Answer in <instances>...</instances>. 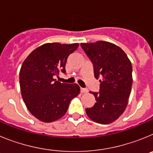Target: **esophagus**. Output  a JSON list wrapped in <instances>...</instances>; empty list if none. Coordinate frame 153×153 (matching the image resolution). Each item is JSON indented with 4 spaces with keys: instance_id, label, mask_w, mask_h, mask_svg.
<instances>
[{
    "instance_id": "1",
    "label": "esophagus",
    "mask_w": 153,
    "mask_h": 153,
    "mask_svg": "<svg viewBox=\"0 0 153 153\" xmlns=\"http://www.w3.org/2000/svg\"><path fill=\"white\" fill-rule=\"evenodd\" d=\"M80 91H81V93H86L87 92H88V90H87V89H85V88H80Z\"/></svg>"
}]
</instances>
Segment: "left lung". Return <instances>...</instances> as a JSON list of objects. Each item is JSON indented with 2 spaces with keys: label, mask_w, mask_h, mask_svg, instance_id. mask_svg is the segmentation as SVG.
Masks as SVG:
<instances>
[{
  "label": "left lung",
  "mask_w": 153,
  "mask_h": 153,
  "mask_svg": "<svg viewBox=\"0 0 153 153\" xmlns=\"http://www.w3.org/2000/svg\"><path fill=\"white\" fill-rule=\"evenodd\" d=\"M93 66L94 76L100 79V92H91L96 101L86 113L100 124L114 122L123 114L132 88V64L120 47L106 41L80 44Z\"/></svg>",
  "instance_id": "8db88e82"
}]
</instances>
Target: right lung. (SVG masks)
<instances>
[{"instance_id":"obj_1","label":"right lung","mask_w":153,"mask_h":153,"mask_svg":"<svg viewBox=\"0 0 153 153\" xmlns=\"http://www.w3.org/2000/svg\"><path fill=\"white\" fill-rule=\"evenodd\" d=\"M78 44L49 43L32 51L21 66L20 86L27 108L36 119L51 123L67 113L73 98L79 93L76 83H60L54 79L66 74L67 58Z\"/></svg>"}]
</instances>
